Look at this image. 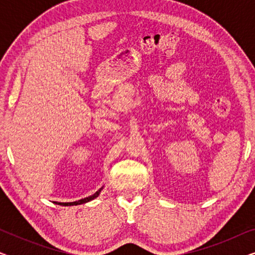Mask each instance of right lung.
Segmentation results:
<instances>
[{
	"label": "right lung",
	"mask_w": 255,
	"mask_h": 255,
	"mask_svg": "<svg viewBox=\"0 0 255 255\" xmlns=\"http://www.w3.org/2000/svg\"><path fill=\"white\" fill-rule=\"evenodd\" d=\"M101 190H102V188H101L100 190H97L95 194L92 195V196H88V197H86V198H82V200H80V201L69 202V203H57V202H55V203H57V204H60V205H65V207H67V205H78V204H83V203H87V202H89V201L94 200V198H96V197L99 196V195H100Z\"/></svg>",
	"instance_id": "right-lung-1"
}]
</instances>
